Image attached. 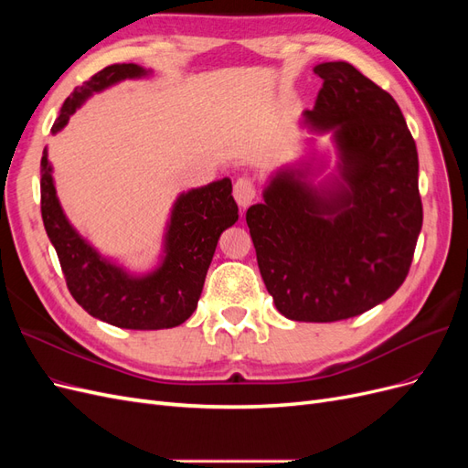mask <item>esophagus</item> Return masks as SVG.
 Instances as JSON below:
<instances>
[{"mask_svg": "<svg viewBox=\"0 0 468 468\" xmlns=\"http://www.w3.org/2000/svg\"><path fill=\"white\" fill-rule=\"evenodd\" d=\"M234 199L239 205V208H248L253 199H256V183L250 176L238 177L234 183Z\"/></svg>", "mask_w": 468, "mask_h": 468, "instance_id": "obj_1", "label": "esophagus"}]
</instances>
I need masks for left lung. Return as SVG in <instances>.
<instances>
[{
    "label": "left lung",
    "instance_id": "8db88e82",
    "mask_svg": "<svg viewBox=\"0 0 468 468\" xmlns=\"http://www.w3.org/2000/svg\"><path fill=\"white\" fill-rule=\"evenodd\" d=\"M304 124L334 131L342 181L314 189L279 172L246 212L269 294L296 322L359 316L399 291L421 230L418 150L392 95L347 62L314 68Z\"/></svg>",
    "mask_w": 468,
    "mask_h": 468
}]
</instances>
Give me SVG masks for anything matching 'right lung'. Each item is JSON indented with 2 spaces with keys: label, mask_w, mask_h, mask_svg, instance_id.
<instances>
[{
  "label": "right lung",
  "mask_w": 468,
  "mask_h": 468,
  "mask_svg": "<svg viewBox=\"0 0 468 468\" xmlns=\"http://www.w3.org/2000/svg\"><path fill=\"white\" fill-rule=\"evenodd\" d=\"M146 72L136 64H111L69 95L52 133L64 129L69 115L93 91ZM47 150L40 160V212L58 253L66 285L74 301L93 318L124 330H164L186 322L203 292L208 265L220 234L238 220L232 181L224 177L183 193L165 234V260L146 277H131L109 263L66 220L56 197Z\"/></svg>",
  "instance_id": "add662e5"
}]
</instances>
